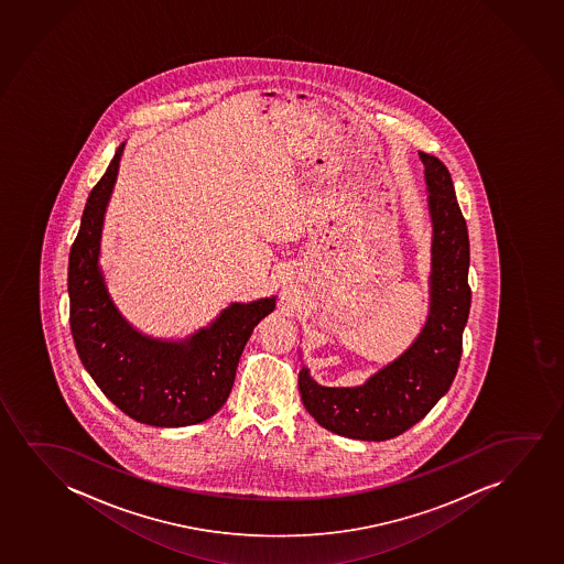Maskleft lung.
<instances>
[{
    "label": "left lung",
    "mask_w": 564,
    "mask_h": 564,
    "mask_svg": "<svg viewBox=\"0 0 564 564\" xmlns=\"http://www.w3.org/2000/svg\"><path fill=\"white\" fill-rule=\"evenodd\" d=\"M432 218L429 318L395 361L357 388H326L301 368V401L323 429L365 442H383L422 421L449 391L463 354L470 313V243L447 166L422 153Z\"/></svg>",
    "instance_id": "1"
}]
</instances>
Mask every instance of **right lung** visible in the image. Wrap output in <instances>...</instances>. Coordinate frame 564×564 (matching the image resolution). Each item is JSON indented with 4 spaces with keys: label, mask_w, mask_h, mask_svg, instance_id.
I'll return each mask as SVG.
<instances>
[{
    "label": "right lung",
    "mask_w": 564,
    "mask_h": 564,
    "mask_svg": "<svg viewBox=\"0 0 564 564\" xmlns=\"http://www.w3.org/2000/svg\"><path fill=\"white\" fill-rule=\"evenodd\" d=\"M124 143L94 186L68 256L70 332L76 354L99 390L130 419L181 429L207 421L225 405L251 332L274 311L276 297L232 303L182 341L150 338L132 328L109 297L99 269V241Z\"/></svg>",
    "instance_id": "right-lung-1"
}]
</instances>
